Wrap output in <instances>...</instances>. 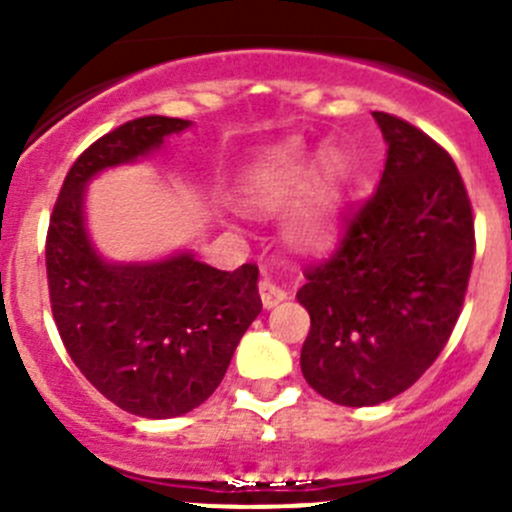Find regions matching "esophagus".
<instances>
[{
    "label": "esophagus",
    "instance_id": "34e87169",
    "mask_svg": "<svg viewBox=\"0 0 512 512\" xmlns=\"http://www.w3.org/2000/svg\"><path fill=\"white\" fill-rule=\"evenodd\" d=\"M260 297H262V307L272 309V307H277L280 302H285L287 292H285V287L277 285L275 280H270V277H262V280H260Z\"/></svg>",
    "mask_w": 512,
    "mask_h": 512
}]
</instances>
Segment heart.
<instances>
[{"mask_svg": "<svg viewBox=\"0 0 512 512\" xmlns=\"http://www.w3.org/2000/svg\"><path fill=\"white\" fill-rule=\"evenodd\" d=\"M327 151L307 153L299 148H282L252 165L242 178L237 198L252 213H275L304 193L287 223V237L294 247L317 250L334 235L342 213V170L337 160H329L324 173L312 182L317 165Z\"/></svg>", "mask_w": 512, "mask_h": 512, "instance_id": "1", "label": "heart"}]
</instances>
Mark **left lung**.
I'll use <instances>...</instances> for the list:
<instances>
[{
	"label": "left lung",
	"mask_w": 512,
	"mask_h": 512,
	"mask_svg": "<svg viewBox=\"0 0 512 512\" xmlns=\"http://www.w3.org/2000/svg\"><path fill=\"white\" fill-rule=\"evenodd\" d=\"M386 151L376 193L297 292L312 327L302 374L339 406H376L421 379L461 314L476 252L473 210L451 156L374 111Z\"/></svg>",
	"instance_id": "8db88e82"
}]
</instances>
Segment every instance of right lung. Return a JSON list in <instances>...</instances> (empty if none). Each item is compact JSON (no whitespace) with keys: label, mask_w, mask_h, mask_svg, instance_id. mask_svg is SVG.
I'll return each instance as SVG.
<instances>
[{"label":"right lung","mask_w":512,"mask_h":512,"mask_svg":"<svg viewBox=\"0 0 512 512\" xmlns=\"http://www.w3.org/2000/svg\"><path fill=\"white\" fill-rule=\"evenodd\" d=\"M193 123L143 116L98 138L71 165L46 235V277L61 342L81 374L118 409L173 418L220 386L257 314L255 265L215 270L190 250L153 262H111L86 227V188L136 163Z\"/></svg>","instance_id":"1"}]
</instances>
